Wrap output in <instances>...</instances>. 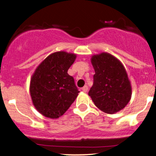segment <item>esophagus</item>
Instances as JSON below:
<instances>
[{"instance_id":"34e87169","label":"esophagus","mask_w":156,"mask_h":156,"mask_svg":"<svg viewBox=\"0 0 156 156\" xmlns=\"http://www.w3.org/2000/svg\"><path fill=\"white\" fill-rule=\"evenodd\" d=\"M82 91L84 92H87L88 91V87L87 86H84L83 88H82Z\"/></svg>"}]
</instances>
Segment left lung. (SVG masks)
Listing matches in <instances>:
<instances>
[{
    "instance_id": "1",
    "label": "left lung",
    "mask_w": 156,
    "mask_h": 156,
    "mask_svg": "<svg viewBox=\"0 0 156 156\" xmlns=\"http://www.w3.org/2000/svg\"><path fill=\"white\" fill-rule=\"evenodd\" d=\"M91 62L95 74L89 95L94 105L107 114L124 108L131 98L132 89L123 64L108 53L92 55Z\"/></svg>"
}]
</instances>
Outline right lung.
Returning a JSON list of instances; mask_svg holds the SVG:
<instances>
[{
  "label": "right lung",
  "instance_id": "obj_1",
  "mask_svg": "<svg viewBox=\"0 0 156 156\" xmlns=\"http://www.w3.org/2000/svg\"><path fill=\"white\" fill-rule=\"evenodd\" d=\"M76 55L58 51L49 55L36 69L30 82L33 104L44 117L56 119L67 111L78 96L74 78L67 73Z\"/></svg>",
  "mask_w": 156,
  "mask_h": 156
}]
</instances>
